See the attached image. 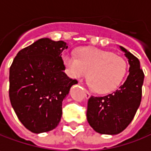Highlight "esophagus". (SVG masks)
<instances>
[{
	"instance_id": "esophagus-1",
	"label": "esophagus",
	"mask_w": 151,
	"mask_h": 151,
	"mask_svg": "<svg viewBox=\"0 0 151 151\" xmlns=\"http://www.w3.org/2000/svg\"><path fill=\"white\" fill-rule=\"evenodd\" d=\"M84 92H85V97H86V98H89L90 95H90V93L88 92L87 89H85V88H84Z\"/></svg>"
}]
</instances>
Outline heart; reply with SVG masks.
Masks as SVG:
<instances>
[{"mask_svg":"<svg viewBox=\"0 0 151 151\" xmlns=\"http://www.w3.org/2000/svg\"><path fill=\"white\" fill-rule=\"evenodd\" d=\"M63 62L72 78L81 80L88 74V85L101 94L118 88L128 71V64L122 57L96 48H82L77 56L64 54Z\"/></svg>","mask_w":151,"mask_h":151,"instance_id":"heart-1","label":"heart"}]
</instances>
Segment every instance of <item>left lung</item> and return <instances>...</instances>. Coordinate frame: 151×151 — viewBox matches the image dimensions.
I'll return each mask as SVG.
<instances>
[{
    "mask_svg": "<svg viewBox=\"0 0 151 151\" xmlns=\"http://www.w3.org/2000/svg\"><path fill=\"white\" fill-rule=\"evenodd\" d=\"M129 64V73L124 83L111 94L88 99L87 120L95 132L115 135L122 132L134 117L142 97L145 74L139 59L122 46Z\"/></svg>",
    "mask_w": 151,
    "mask_h": 151,
    "instance_id": "8db88e82",
    "label": "left lung"
}]
</instances>
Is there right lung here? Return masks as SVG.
Here are the masks:
<instances>
[{"label":"right lung","instance_id":"1","mask_svg":"<svg viewBox=\"0 0 151 151\" xmlns=\"http://www.w3.org/2000/svg\"><path fill=\"white\" fill-rule=\"evenodd\" d=\"M63 40L40 39L21 50L9 72L12 106L23 125L35 134L49 132L59 124L63 101L78 83L64 73Z\"/></svg>","mask_w":151,"mask_h":151}]
</instances>
